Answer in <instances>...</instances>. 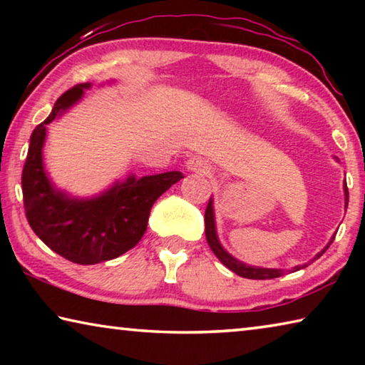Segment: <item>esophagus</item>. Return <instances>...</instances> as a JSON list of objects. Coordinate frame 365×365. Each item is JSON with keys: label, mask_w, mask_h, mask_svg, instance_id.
Here are the masks:
<instances>
[{"label": "esophagus", "mask_w": 365, "mask_h": 365, "mask_svg": "<svg viewBox=\"0 0 365 365\" xmlns=\"http://www.w3.org/2000/svg\"><path fill=\"white\" fill-rule=\"evenodd\" d=\"M187 168L191 172H196V174H201V175H209V172H211V168H209V164L206 163L205 159L201 158H191L187 160Z\"/></svg>", "instance_id": "1"}]
</instances>
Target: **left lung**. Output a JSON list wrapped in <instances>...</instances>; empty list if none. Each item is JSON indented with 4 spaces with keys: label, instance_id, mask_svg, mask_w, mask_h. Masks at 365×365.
<instances>
[{
    "label": "left lung",
    "instance_id": "left-lung-1",
    "mask_svg": "<svg viewBox=\"0 0 365 365\" xmlns=\"http://www.w3.org/2000/svg\"><path fill=\"white\" fill-rule=\"evenodd\" d=\"M344 196H346V207H348V187L344 185ZM205 224H206V240H207V245L209 248L212 250V252L215 256L219 257V261L225 265V267L230 269L235 274L240 275V277H245V279H251V280H267V279H277V277H282L285 274V270L282 269H264V267H255V265H248L242 261H238V259H235L232 255H228V252L222 248V245L217 238V232H215V220H214V206H212V197L207 202V207H206V212H205ZM333 240H335V235H333L331 240L329 242V245L325 246V248L317 252L316 256H314L312 261H316L320 256L324 255V252L329 250V246L333 243ZM307 264L304 265H296L293 269L294 272L299 270L301 267H306Z\"/></svg>",
    "mask_w": 365,
    "mask_h": 365
}]
</instances>
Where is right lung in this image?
Segmentation results:
<instances>
[{
  "label": "right lung",
  "mask_w": 365,
  "mask_h": 365,
  "mask_svg": "<svg viewBox=\"0 0 365 365\" xmlns=\"http://www.w3.org/2000/svg\"><path fill=\"white\" fill-rule=\"evenodd\" d=\"M90 86L80 83L58 98L51 114L32 132L22 170L24 207L32 230L48 248L82 265L110 261L132 250L146 232L158 197L183 178L177 170L141 178L130 175L90 200L54 188L43 165L46 125L82 100Z\"/></svg>",
  "instance_id": "obj_1"
}]
</instances>
